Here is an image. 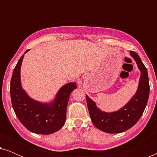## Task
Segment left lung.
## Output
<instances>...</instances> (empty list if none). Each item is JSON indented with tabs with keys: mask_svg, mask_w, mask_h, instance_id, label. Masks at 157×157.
I'll return each mask as SVG.
<instances>
[{
	"mask_svg": "<svg viewBox=\"0 0 157 157\" xmlns=\"http://www.w3.org/2000/svg\"><path fill=\"white\" fill-rule=\"evenodd\" d=\"M130 53L141 71V76L136 94L125 106L115 112H104L99 110L95 103L86 95L91 121L96 128L104 132L115 134L129 129L140 119L147 104L150 89L147 68L136 53L130 51Z\"/></svg>",
	"mask_w": 157,
	"mask_h": 157,
	"instance_id": "obj_1",
	"label": "left lung"
}]
</instances>
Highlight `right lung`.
<instances>
[{
	"label": "right lung",
	"mask_w": 157,
	"mask_h": 157,
	"mask_svg": "<svg viewBox=\"0 0 157 157\" xmlns=\"http://www.w3.org/2000/svg\"><path fill=\"white\" fill-rule=\"evenodd\" d=\"M27 50L25 53H26ZM23 54L13 72L10 93L13 108L21 124L30 132L39 134H53L64 125L70 94L76 88L75 83L61 87L51 104H42L29 97L21 84L20 69Z\"/></svg>",
	"instance_id": "right-lung-1"
}]
</instances>
